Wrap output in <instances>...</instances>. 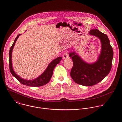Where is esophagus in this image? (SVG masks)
Returning a JSON list of instances; mask_svg holds the SVG:
<instances>
[{
	"instance_id": "obj_1",
	"label": "esophagus",
	"mask_w": 122,
	"mask_h": 122,
	"mask_svg": "<svg viewBox=\"0 0 122 122\" xmlns=\"http://www.w3.org/2000/svg\"><path fill=\"white\" fill-rule=\"evenodd\" d=\"M63 57L64 59H66V58H68L69 57V52H66L64 53L63 54Z\"/></svg>"
}]
</instances>
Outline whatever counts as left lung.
<instances>
[{"label":"left lung","mask_w":122,"mask_h":122,"mask_svg":"<svg viewBox=\"0 0 122 122\" xmlns=\"http://www.w3.org/2000/svg\"><path fill=\"white\" fill-rule=\"evenodd\" d=\"M89 33L99 37L102 42V52L97 61L89 64L84 61L75 52L69 54L73 62L70 71L71 78L76 84L86 86L99 83L109 74L113 57V48L107 35L97 29L91 30Z\"/></svg>","instance_id":"obj_1"}]
</instances>
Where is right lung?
<instances>
[{
	"instance_id": "add662e5",
	"label": "right lung",
	"mask_w": 122,
	"mask_h": 122,
	"mask_svg": "<svg viewBox=\"0 0 122 122\" xmlns=\"http://www.w3.org/2000/svg\"><path fill=\"white\" fill-rule=\"evenodd\" d=\"M20 35V34H19L17 36V37L15 38L14 41V42L12 45V46H11L9 50V69L11 74L13 76H14L17 79L18 81L19 82H20L21 84L25 86H32V87H38V86H43L44 85H46L50 80L52 76L53 71L55 67L57 65V64H58L61 61L62 59V57H58L57 58L52 61L49 64L47 69L45 70L44 72L40 76H39L38 77L36 78L34 80H27L22 79V78L19 76L15 72V71L13 69L12 63V50L18 38L19 37V36Z\"/></svg>"
}]
</instances>
